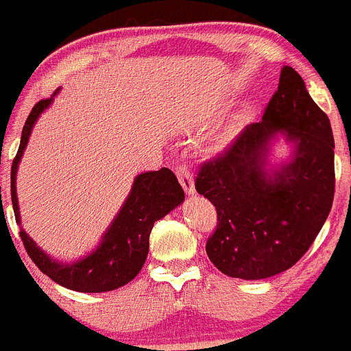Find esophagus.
Returning a JSON list of instances; mask_svg holds the SVG:
<instances>
[{"mask_svg": "<svg viewBox=\"0 0 351 351\" xmlns=\"http://www.w3.org/2000/svg\"><path fill=\"white\" fill-rule=\"evenodd\" d=\"M176 176H178L183 190H185L189 195H193V193H195V182H193V175L189 171V168H186V166H180V168L176 169Z\"/></svg>", "mask_w": 351, "mask_h": 351, "instance_id": "1", "label": "esophagus"}]
</instances>
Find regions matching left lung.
I'll return each mask as SVG.
<instances>
[{"instance_id": "obj_1", "label": "left lung", "mask_w": 351, "mask_h": 351, "mask_svg": "<svg viewBox=\"0 0 351 351\" xmlns=\"http://www.w3.org/2000/svg\"><path fill=\"white\" fill-rule=\"evenodd\" d=\"M278 142L289 146L285 160L274 156ZM195 189L217 208V231L205 250L219 271L261 280L302 258L331 210L335 139L295 69L282 67L260 122L202 166Z\"/></svg>"}]
</instances>
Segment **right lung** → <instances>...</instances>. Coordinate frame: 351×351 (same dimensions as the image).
I'll return each mask as SVG.
<instances>
[{
  "label": "right lung",
  "mask_w": 351,
  "mask_h": 351,
  "mask_svg": "<svg viewBox=\"0 0 351 351\" xmlns=\"http://www.w3.org/2000/svg\"><path fill=\"white\" fill-rule=\"evenodd\" d=\"M61 88L51 98L42 100L32 108L22 130V139L16 158L12 165V202L16 224L22 226L19 197H16V173L22 161L28 139L32 136L38 117L52 105ZM185 192L176 180L175 173L168 168L158 171L141 173L134 178L132 189L123 200L122 207L101 234L100 243L88 254L73 261H62L42 250L23 228L20 236L28 256L59 285L76 292L98 293L110 292L129 284L144 267L149 253V234L156 221L183 204Z\"/></svg>",
  "instance_id": "add662e5"
}]
</instances>
